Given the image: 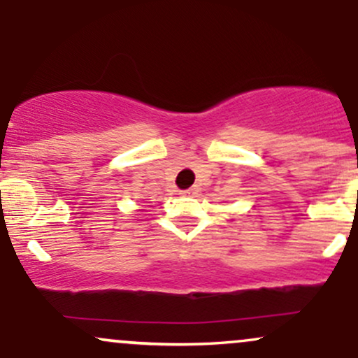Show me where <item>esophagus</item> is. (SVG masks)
<instances>
[{
  "instance_id": "esophagus-1",
  "label": "esophagus",
  "mask_w": 358,
  "mask_h": 358,
  "mask_svg": "<svg viewBox=\"0 0 358 358\" xmlns=\"http://www.w3.org/2000/svg\"><path fill=\"white\" fill-rule=\"evenodd\" d=\"M182 195H185V196H193V195H196V188H187V190H183L182 192Z\"/></svg>"
}]
</instances>
